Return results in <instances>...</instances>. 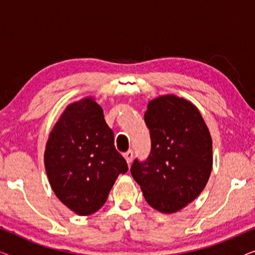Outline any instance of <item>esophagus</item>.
Listing matches in <instances>:
<instances>
[{"instance_id": "obj_1", "label": "esophagus", "mask_w": 255, "mask_h": 255, "mask_svg": "<svg viewBox=\"0 0 255 255\" xmlns=\"http://www.w3.org/2000/svg\"><path fill=\"white\" fill-rule=\"evenodd\" d=\"M124 158H125V160H127L128 165H130V163L132 162V160H133V152H132V151H128V152L124 154Z\"/></svg>"}]
</instances>
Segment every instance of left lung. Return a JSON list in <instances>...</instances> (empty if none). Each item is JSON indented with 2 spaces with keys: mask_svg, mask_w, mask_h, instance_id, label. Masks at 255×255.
I'll return each mask as SVG.
<instances>
[{
  "mask_svg": "<svg viewBox=\"0 0 255 255\" xmlns=\"http://www.w3.org/2000/svg\"><path fill=\"white\" fill-rule=\"evenodd\" d=\"M145 123L151 134L148 159L131 174L153 209L174 214L207 186L212 169V139L200 110L190 101L162 95L149 101Z\"/></svg>",
  "mask_w": 255,
  "mask_h": 255,
  "instance_id": "8db88e82",
  "label": "left lung"
}]
</instances>
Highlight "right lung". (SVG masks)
<instances>
[{"label": "right lung", "mask_w": 255, "mask_h": 255, "mask_svg": "<svg viewBox=\"0 0 255 255\" xmlns=\"http://www.w3.org/2000/svg\"><path fill=\"white\" fill-rule=\"evenodd\" d=\"M44 162L55 196L79 216L102 208L118 175L128 169L92 96L64 110L48 135Z\"/></svg>", "instance_id": "1"}]
</instances>
